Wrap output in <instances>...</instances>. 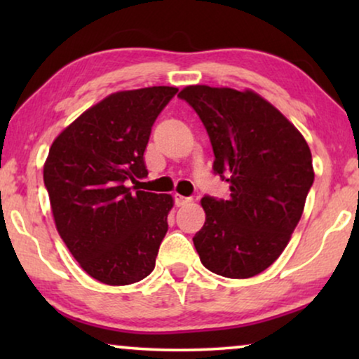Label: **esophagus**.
Here are the masks:
<instances>
[{
    "label": "esophagus",
    "mask_w": 359,
    "mask_h": 359,
    "mask_svg": "<svg viewBox=\"0 0 359 359\" xmlns=\"http://www.w3.org/2000/svg\"><path fill=\"white\" fill-rule=\"evenodd\" d=\"M191 203V198H186V196H181V194H175V204L176 205H184Z\"/></svg>",
    "instance_id": "esophagus-1"
}]
</instances>
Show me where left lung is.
<instances>
[{
  "mask_svg": "<svg viewBox=\"0 0 359 359\" xmlns=\"http://www.w3.org/2000/svg\"><path fill=\"white\" fill-rule=\"evenodd\" d=\"M178 97L198 112L214 150V173L229 199L204 196L205 222L193 242L201 263L225 278L257 276L276 262L301 220L313 183L301 132L253 91L186 86Z\"/></svg>",
  "mask_w": 359,
  "mask_h": 359,
  "instance_id": "left-lung-1",
  "label": "left lung"
}]
</instances>
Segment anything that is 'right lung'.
Listing matches in <instances>:
<instances>
[{
  "label": "right lung",
  "instance_id": "right-lung-1",
  "mask_svg": "<svg viewBox=\"0 0 359 359\" xmlns=\"http://www.w3.org/2000/svg\"><path fill=\"white\" fill-rule=\"evenodd\" d=\"M178 88L109 95L53 140L43 165L57 230L91 278L126 286L149 276L168 230L170 194L139 191L151 126Z\"/></svg>",
  "mask_w": 359,
  "mask_h": 359
}]
</instances>
